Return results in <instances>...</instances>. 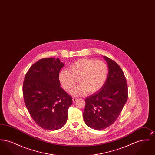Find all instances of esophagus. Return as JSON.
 I'll return each instance as SVG.
<instances>
[{"instance_id": "1", "label": "esophagus", "mask_w": 155, "mask_h": 155, "mask_svg": "<svg viewBox=\"0 0 155 155\" xmlns=\"http://www.w3.org/2000/svg\"><path fill=\"white\" fill-rule=\"evenodd\" d=\"M77 100H78V99H77V97H73V101L74 102H76Z\"/></svg>"}]
</instances>
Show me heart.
Wrapping results in <instances>:
<instances>
[{
  "label": "heart",
  "mask_w": 155,
  "mask_h": 155,
  "mask_svg": "<svg viewBox=\"0 0 155 155\" xmlns=\"http://www.w3.org/2000/svg\"><path fill=\"white\" fill-rule=\"evenodd\" d=\"M68 69L69 71L63 70L59 73V82L67 92H70L78 79L81 84L71 91L75 96L84 95L88 92L91 94L98 92L106 83L109 73L104 61L91 58L79 59Z\"/></svg>",
  "instance_id": "b5f03b06"
}]
</instances>
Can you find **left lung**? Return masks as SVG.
Segmentation results:
<instances>
[{
  "mask_svg": "<svg viewBox=\"0 0 155 155\" xmlns=\"http://www.w3.org/2000/svg\"><path fill=\"white\" fill-rule=\"evenodd\" d=\"M104 58L109 67L107 80L100 91L85 99L83 113L85 124L96 130L113 124L128 99L127 83L123 70L114 60Z\"/></svg>",
  "mask_w": 155,
  "mask_h": 155,
  "instance_id": "8db88e82",
  "label": "left lung"
}]
</instances>
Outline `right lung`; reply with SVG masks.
Wrapping results in <instances>:
<instances>
[{"instance_id": "obj_1", "label": "right lung", "mask_w": 155, "mask_h": 155, "mask_svg": "<svg viewBox=\"0 0 155 155\" xmlns=\"http://www.w3.org/2000/svg\"><path fill=\"white\" fill-rule=\"evenodd\" d=\"M64 63L59 58L40 59L25 76L22 92L31 117L43 129L54 131L63 127L72 104L70 95L60 87L59 75Z\"/></svg>"}]
</instances>
